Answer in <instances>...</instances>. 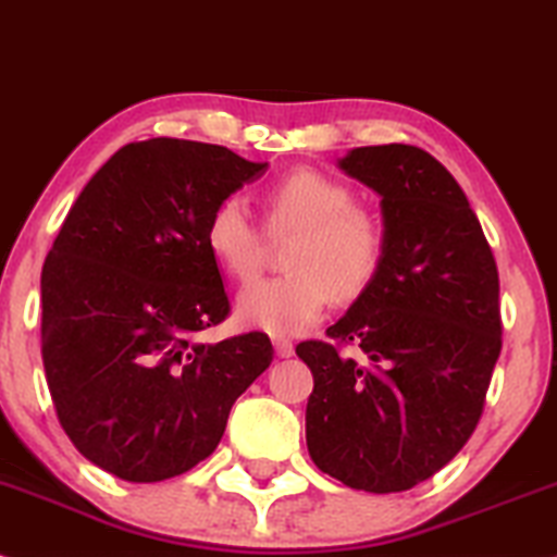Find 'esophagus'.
Segmentation results:
<instances>
[{
	"instance_id": "esophagus-1",
	"label": "esophagus",
	"mask_w": 557,
	"mask_h": 557,
	"mask_svg": "<svg viewBox=\"0 0 557 557\" xmlns=\"http://www.w3.org/2000/svg\"><path fill=\"white\" fill-rule=\"evenodd\" d=\"M272 343L280 358H290V355L296 352V345H293L290 337H272Z\"/></svg>"
}]
</instances>
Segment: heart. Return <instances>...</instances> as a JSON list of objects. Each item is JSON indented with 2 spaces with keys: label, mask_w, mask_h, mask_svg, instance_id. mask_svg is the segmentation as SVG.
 <instances>
[{
  "label": "heart",
  "mask_w": 557,
  "mask_h": 557,
  "mask_svg": "<svg viewBox=\"0 0 557 557\" xmlns=\"http://www.w3.org/2000/svg\"><path fill=\"white\" fill-rule=\"evenodd\" d=\"M264 226L236 194L220 199L207 218L205 240L220 270L236 283L261 272L267 236L290 240V274L240 290L236 313L244 324L270 334H298L324 317L332 298H360L379 277L386 257V225L379 212L355 202L343 181L300 169L270 186Z\"/></svg>",
  "instance_id": "obj_1"
}]
</instances>
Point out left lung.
Returning a JSON list of instances; mask_svg holds the SVG:
<instances>
[{"label": "left lung", "instance_id": "obj_1", "mask_svg": "<svg viewBox=\"0 0 557 557\" xmlns=\"http://www.w3.org/2000/svg\"><path fill=\"white\" fill-rule=\"evenodd\" d=\"M339 169L381 194L386 257L326 330L330 343L296 347L313 373L306 444L347 487L401 493L446 467L480 423L504 345L498 267L465 191L431 152L355 147Z\"/></svg>", "mask_w": 557, "mask_h": 557}]
</instances>
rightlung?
<instances>
[{
    "label": "right lung",
    "instance_id": "right-lung-1",
    "mask_svg": "<svg viewBox=\"0 0 557 557\" xmlns=\"http://www.w3.org/2000/svg\"><path fill=\"white\" fill-rule=\"evenodd\" d=\"M264 169L220 145L129 143L66 212L41 272V355L59 423L100 470L189 472L270 368L264 332L197 339L231 313L207 218Z\"/></svg>",
    "mask_w": 557,
    "mask_h": 557
}]
</instances>
